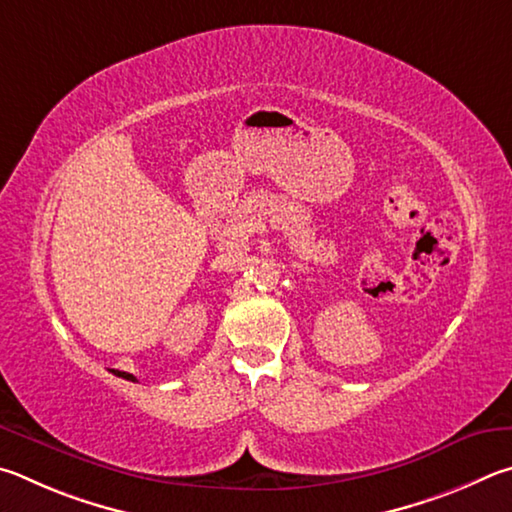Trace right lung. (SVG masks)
Wrapping results in <instances>:
<instances>
[{"mask_svg": "<svg viewBox=\"0 0 512 512\" xmlns=\"http://www.w3.org/2000/svg\"><path fill=\"white\" fill-rule=\"evenodd\" d=\"M114 375H119V378H123V380H130V382H137V378H134L132 373H125V371H116V369H110Z\"/></svg>", "mask_w": 512, "mask_h": 512, "instance_id": "add662e5", "label": "right lung"}]
</instances>
